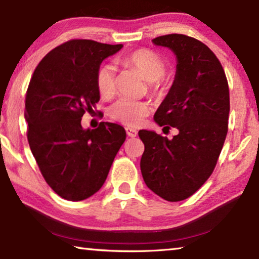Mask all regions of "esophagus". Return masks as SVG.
<instances>
[{
	"instance_id": "1",
	"label": "esophagus",
	"mask_w": 259,
	"mask_h": 259,
	"mask_svg": "<svg viewBox=\"0 0 259 259\" xmlns=\"http://www.w3.org/2000/svg\"><path fill=\"white\" fill-rule=\"evenodd\" d=\"M125 131H126V135H128L129 137H136L137 136V130L136 129L130 128V126H126Z\"/></svg>"
}]
</instances>
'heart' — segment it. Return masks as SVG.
<instances>
[{"mask_svg":"<svg viewBox=\"0 0 259 259\" xmlns=\"http://www.w3.org/2000/svg\"><path fill=\"white\" fill-rule=\"evenodd\" d=\"M122 65L134 68L146 81L149 88L156 95L163 94L169 87V75L165 73V63L158 53L149 49H138L128 53L121 59ZM96 87L103 98H111L115 94V73L110 65H101L96 71ZM151 113L148 102L119 99L109 109V116L122 124L137 126L144 122Z\"/></svg>","mask_w":259,"mask_h":259,"instance_id":"obj_1","label":"heart"}]
</instances>
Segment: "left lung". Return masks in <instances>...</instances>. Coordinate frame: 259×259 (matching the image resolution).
<instances>
[{
	"mask_svg": "<svg viewBox=\"0 0 259 259\" xmlns=\"http://www.w3.org/2000/svg\"><path fill=\"white\" fill-rule=\"evenodd\" d=\"M152 41L171 49L178 59L175 82L154 121L179 134L168 140L141 130V171L150 190L177 202L194 194L214 171L228 133L229 86L218 57L202 41L180 33Z\"/></svg>",
	"mask_w": 259,
	"mask_h": 259,
	"instance_id": "8db88e82",
	"label": "left lung"
}]
</instances>
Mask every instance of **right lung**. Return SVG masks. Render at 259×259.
Segmentation results:
<instances>
[{
    "instance_id": "right-lung-1",
    "label": "right lung",
    "mask_w": 259,
    "mask_h": 259,
    "mask_svg": "<svg viewBox=\"0 0 259 259\" xmlns=\"http://www.w3.org/2000/svg\"><path fill=\"white\" fill-rule=\"evenodd\" d=\"M72 39L50 51L31 76L25 95L26 136L40 173L61 198L81 201L105 184L114 158L125 141L123 126L100 122L84 130L83 114L100 100L96 71L122 49Z\"/></svg>"
}]
</instances>
